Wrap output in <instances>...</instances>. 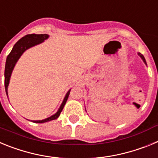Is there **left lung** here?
Here are the masks:
<instances>
[{
    "mask_svg": "<svg viewBox=\"0 0 158 158\" xmlns=\"http://www.w3.org/2000/svg\"><path fill=\"white\" fill-rule=\"evenodd\" d=\"M138 54H139V56H140V58H142V61H143V62H144V63H145V65H147V64H146V59H145L144 56H143V55H142V54H141V53H138Z\"/></svg>",
    "mask_w": 158,
    "mask_h": 158,
    "instance_id": "8db88e82",
    "label": "left lung"
}]
</instances>
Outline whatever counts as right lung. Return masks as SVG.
<instances>
[{
    "label": "right lung",
    "mask_w": 158,
    "mask_h": 158,
    "mask_svg": "<svg viewBox=\"0 0 158 158\" xmlns=\"http://www.w3.org/2000/svg\"><path fill=\"white\" fill-rule=\"evenodd\" d=\"M49 38V35L47 34H31V35H27L23 36L21 38L19 41L16 42V43L12 47V51H11L10 54H8L6 59V63H5V92H6L7 96H8V87L9 85V81H10L11 75L14 69V67L16 65V62H18V60L21 57L22 54L25 52V51L28 50L29 48L32 47H35L36 45H39L40 43H43L46 40H47ZM71 89H69V91L67 92L65 94L64 100L62 101V104L60 105L59 108L55 114H54L51 116L48 117V118L43 119V120H33L31 122L37 123H43L49 122V121L54 120L58 118L60 115V113L62 112V109H63L64 106H65L66 100L69 97V92Z\"/></svg>",
    "instance_id": "obj_1"
}]
</instances>
